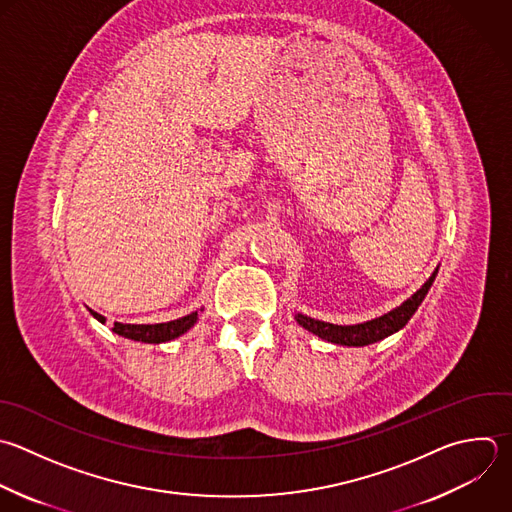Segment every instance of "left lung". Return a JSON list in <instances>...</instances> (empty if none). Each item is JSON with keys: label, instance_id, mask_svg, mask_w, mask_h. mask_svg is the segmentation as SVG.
Listing matches in <instances>:
<instances>
[{"label": "left lung", "instance_id": "obj_1", "mask_svg": "<svg viewBox=\"0 0 512 512\" xmlns=\"http://www.w3.org/2000/svg\"><path fill=\"white\" fill-rule=\"evenodd\" d=\"M436 272H438V266L434 268L430 278L410 298H406L400 306L392 308L390 312H386L378 318H372V320H366V322H360V324H332V322L316 320V318H310L302 312H296L294 320L304 330L316 334L318 338H322L326 342L338 344V346H368V344H374V342L384 340L390 334H394V332H398L406 326V322L412 318V314L422 304L426 292L430 290V286L436 278Z\"/></svg>", "mask_w": 512, "mask_h": 512}]
</instances>
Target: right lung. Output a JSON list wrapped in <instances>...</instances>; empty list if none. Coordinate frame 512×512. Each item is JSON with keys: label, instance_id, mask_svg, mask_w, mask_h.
<instances>
[{"label": "right lung", "instance_id": "1", "mask_svg": "<svg viewBox=\"0 0 512 512\" xmlns=\"http://www.w3.org/2000/svg\"><path fill=\"white\" fill-rule=\"evenodd\" d=\"M200 310H194L178 320H170V322H160V324H124V322H114V328L112 332H116L118 336H124V338H130V340H136V342H146V344H162V342H170L182 334H186L200 318ZM92 316L106 324V316L94 312L90 308Z\"/></svg>", "mask_w": 512, "mask_h": 512}]
</instances>
